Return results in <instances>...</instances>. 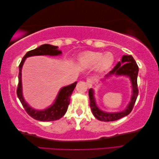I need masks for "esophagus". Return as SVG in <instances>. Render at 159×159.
<instances>
[{
	"instance_id": "obj_1",
	"label": "esophagus",
	"mask_w": 159,
	"mask_h": 159,
	"mask_svg": "<svg viewBox=\"0 0 159 159\" xmlns=\"http://www.w3.org/2000/svg\"><path fill=\"white\" fill-rule=\"evenodd\" d=\"M93 83V80L92 78H88L86 81V84H87L89 88H91V86H92Z\"/></svg>"
}]
</instances>
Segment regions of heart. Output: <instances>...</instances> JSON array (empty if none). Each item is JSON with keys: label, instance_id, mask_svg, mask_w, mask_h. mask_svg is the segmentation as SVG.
<instances>
[{"label": "heart", "instance_id": "b5f03b06", "mask_svg": "<svg viewBox=\"0 0 159 159\" xmlns=\"http://www.w3.org/2000/svg\"><path fill=\"white\" fill-rule=\"evenodd\" d=\"M114 57L112 53L107 52L103 55L101 52H88L79 57V64L83 68H90L98 64L99 70H105L113 63Z\"/></svg>", "mask_w": 159, "mask_h": 159}]
</instances>
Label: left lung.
<instances>
[{
    "instance_id": "8db88e82",
    "label": "left lung",
    "mask_w": 159,
    "mask_h": 159,
    "mask_svg": "<svg viewBox=\"0 0 159 159\" xmlns=\"http://www.w3.org/2000/svg\"><path fill=\"white\" fill-rule=\"evenodd\" d=\"M139 72V67L132 56H123L121 61H119L114 68L109 71V73L105 75V78H108L112 74L116 75H127L129 77L131 81L133 94L131 99L127 108L123 111L117 113H107L99 109L95 103L94 98V91L92 88L89 90V96L90 99V107L94 116L98 120L102 121H113L127 116L133 108V106L137 98L139 89L137 87V75Z\"/></svg>"
}]
</instances>
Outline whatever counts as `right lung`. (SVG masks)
<instances>
[{"label":"right lung","mask_w":159,"mask_h":159,"mask_svg":"<svg viewBox=\"0 0 159 159\" xmlns=\"http://www.w3.org/2000/svg\"><path fill=\"white\" fill-rule=\"evenodd\" d=\"M61 54L60 50H57V46H52L50 44H43L37 48L28 52L19 65V74H18V84L17 88V96L20 99L22 106L26 110L27 113L30 117L38 121H55L62 117L67 111L68 105L70 104L71 95L74 90L77 82H75L70 85L62 88L59 91L54 103L48 108L44 110L38 111L34 109L25 102L22 95V80H21V71L24 62L26 57L40 55H50V56H57Z\"/></svg>","instance_id":"right-lung-1"}]
</instances>
